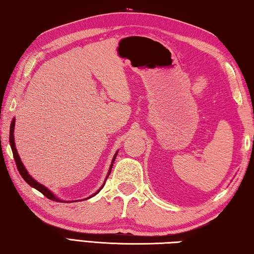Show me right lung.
<instances>
[{"instance_id": "right-lung-1", "label": "right lung", "mask_w": 254, "mask_h": 254, "mask_svg": "<svg viewBox=\"0 0 254 254\" xmlns=\"http://www.w3.org/2000/svg\"><path fill=\"white\" fill-rule=\"evenodd\" d=\"M14 126H15V118L12 120V122H11V127H10V145H11V149H12V152H13V157H14V160H15V163H16V168H18V170H19V173H20V175L22 176V178L25 180V182H27V184H29L30 186L31 187H33V188H36L37 190H39L41 194H44L47 198H49V199H51V200H55V201H65L66 203V200H63V199H60V198H58L57 196H56L53 191L51 190H49L48 188L47 187H45L44 185L42 184H39L37 182L36 179H33L31 176H30V174L28 173L27 171V169H25V167H24V165H23V162L21 161V158H20V156H19V153H18V150H16V148H15V142H14ZM118 152H119V150L117 152H115V154H114V157H113V159H112V163H111V166H110V169H109V173H107V175H106V178H105V180L107 179V177H109L110 176V174H111V170H112V167H113V162H114V160H115V158H117V156H118ZM104 185H105V182L103 183V185L101 186V188L98 189L97 191H95L94 192L93 195H91L89 197H87V198H91V197H93V196H95L97 192H100L101 191V189L104 187ZM86 198V199H87ZM71 201H77V200H70V203ZM68 203V201H67Z\"/></svg>"}]
</instances>
